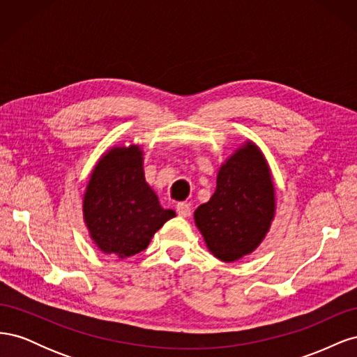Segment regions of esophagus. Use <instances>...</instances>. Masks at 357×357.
Here are the masks:
<instances>
[{"label": "esophagus", "mask_w": 357, "mask_h": 357, "mask_svg": "<svg viewBox=\"0 0 357 357\" xmlns=\"http://www.w3.org/2000/svg\"><path fill=\"white\" fill-rule=\"evenodd\" d=\"M176 211H177L178 215H181V218H189V215H190V205L186 204V202H180V204H177Z\"/></svg>", "instance_id": "obj_1"}]
</instances>
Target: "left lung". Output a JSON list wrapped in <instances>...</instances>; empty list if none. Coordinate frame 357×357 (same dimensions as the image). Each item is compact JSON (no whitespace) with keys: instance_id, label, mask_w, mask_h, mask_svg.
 <instances>
[{"instance_id":"left-lung-1","label":"left lung","mask_w":357,"mask_h":357,"mask_svg":"<svg viewBox=\"0 0 357 357\" xmlns=\"http://www.w3.org/2000/svg\"><path fill=\"white\" fill-rule=\"evenodd\" d=\"M275 215V189L268 162L253 142L225 160L208 202L193 213L207 248L223 262L253 253Z\"/></svg>"}]
</instances>
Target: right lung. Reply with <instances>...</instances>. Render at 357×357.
Wrapping results in <instances>:
<instances>
[{"label":"right lung","mask_w":357,"mask_h":357,"mask_svg":"<svg viewBox=\"0 0 357 357\" xmlns=\"http://www.w3.org/2000/svg\"><path fill=\"white\" fill-rule=\"evenodd\" d=\"M138 144L112 147L93 167L83 193V220L93 244L119 259L134 256L176 215L160 207L144 178Z\"/></svg>","instance_id":"add662e5"}]
</instances>
